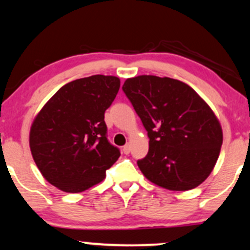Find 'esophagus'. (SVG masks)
<instances>
[{
	"mask_svg": "<svg viewBox=\"0 0 250 250\" xmlns=\"http://www.w3.org/2000/svg\"><path fill=\"white\" fill-rule=\"evenodd\" d=\"M122 150H123V154H125V155L130 154V144H129V143L125 144V146H123Z\"/></svg>",
	"mask_w": 250,
	"mask_h": 250,
	"instance_id": "1",
	"label": "esophagus"
}]
</instances>
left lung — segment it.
I'll use <instances>...</instances> for the list:
<instances>
[{"instance_id":"left-lung-1","label":"left lung","mask_w":250,"mask_h":250,"mask_svg":"<svg viewBox=\"0 0 250 250\" xmlns=\"http://www.w3.org/2000/svg\"><path fill=\"white\" fill-rule=\"evenodd\" d=\"M123 92L148 131L149 151L137 165L154 184L188 191L205 180L222 144L218 119L193 88L182 81L140 76Z\"/></svg>"}]
</instances>
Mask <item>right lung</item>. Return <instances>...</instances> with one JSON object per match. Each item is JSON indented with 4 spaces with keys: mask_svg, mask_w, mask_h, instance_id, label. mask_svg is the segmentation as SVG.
Listing matches in <instances>:
<instances>
[{
    "mask_svg": "<svg viewBox=\"0 0 250 250\" xmlns=\"http://www.w3.org/2000/svg\"><path fill=\"white\" fill-rule=\"evenodd\" d=\"M119 88L116 77L81 78L62 86L42 108L30 130V149L50 184L78 193L104 180L121 155L108 141L104 122Z\"/></svg>",
    "mask_w": 250,
    "mask_h": 250,
    "instance_id": "obj_1",
    "label": "right lung"
}]
</instances>
